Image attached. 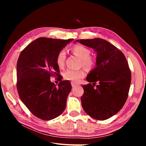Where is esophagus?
I'll use <instances>...</instances> for the list:
<instances>
[{
    "mask_svg": "<svg viewBox=\"0 0 146 146\" xmlns=\"http://www.w3.org/2000/svg\"><path fill=\"white\" fill-rule=\"evenodd\" d=\"M71 85H72V86L73 87V88H74V87H76L78 85H77V83H75V82H71Z\"/></svg>",
    "mask_w": 146,
    "mask_h": 146,
    "instance_id": "1",
    "label": "esophagus"
}]
</instances>
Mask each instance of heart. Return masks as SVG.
<instances>
[{
  "mask_svg": "<svg viewBox=\"0 0 146 146\" xmlns=\"http://www.w3.org/2000/svg\"><path fill=\"white\" fill-rule=\"evenodd\" d=\"M72 51L81 60V64L83 68L88 70L92 68L94 65V62L90 58L91 51L90 49L83 46L77 45L72 48ZM66 56V52L64 49L61 50L57 54L56 62L59 68H63L64 66ZM63 76L66 80L72 81V82H78L85 77V72L82 69L77 70L68 69L64 72Z\"/></svg>",
  "mask_w": 146,
  "mask_h": 146,
  "instance_id": "heart-1",
  "label": "heart"
}]
</instances>
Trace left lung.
Here are the masks:
<instances>
[{
    "mask_svg": "<svg viewBox=\"0 0 146 146\" xmlns=\"http://www.w3.org/2000/svg\"><path fill=\"white\" fill-rule=\"evenodd\" d=\"M76 41L92 48L97 54L96 67L86 77L90 83L82 85V107L91 117L106 120L120 111L127 99L131 83L129 64L123 53L105 39Z\"/></svg>",
    "mask_w": 146,
    "mask_h": 146,
    "instance_id": "8db88e82",
    "label": "left lung"
}]
</instances>
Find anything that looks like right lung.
Returning a JSON list of instances; mask_svg holds the SVG:
<instances>
[{
	"mask_svg": "<svg viewBox=\"0 0 146 146\" xmlns=\"http://www.w3.org/2000/svg\"><path fill=\"white\" fill-rule=\"evenodd\" d=\"M73 39L39 38L21 52L17 62V90L19 98L33 115L49 121L62 114L71 90L70 82L56 86L50 78L60 75L56 62L58 52Z\"/></svg>",
	"mask_w": 146,
	"mask_h": 146,
	"instance_id": "add662e5",
	"label": "right lung"
}]
</instances>
